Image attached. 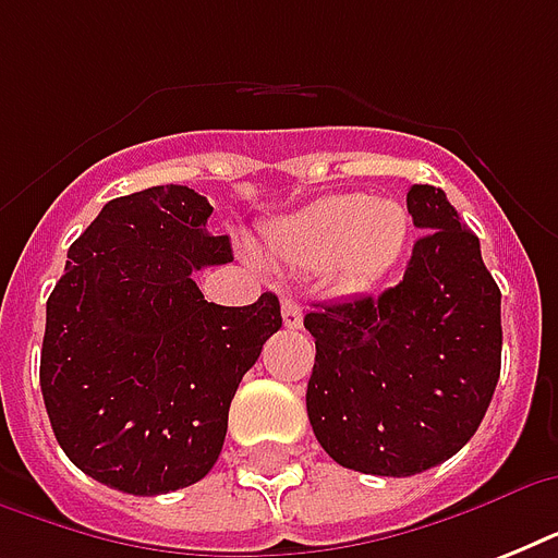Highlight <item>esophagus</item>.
<instances>
[{"label": "esophagus", "instance_id": "34e87169", "mask_svg": "<svg viewBox=\"0 0 558 558\" xmlns=\"http://www.w3.org/2000/svg\"><path fill=\"white\" fill-rule=\"evenodd\" d=\"M280 313H283V327L287 330H301V324H304V306L298 304L295 298H283Z\"/></svg>", "mask_w": 558, "mask_h": 558}]
</instances>
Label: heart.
Wrapping results in <instances>:
<instances>
[{
    "instance_id": "1",
    "label": "heart",
    "mask_w": 558,
    "mask_h": 558,
    "mask_svg": "<svg viewBox=\"0 0 558 558\" xmlns=\"http://www.w3.org/2000/svg\"><path fill=\"white\" fill-rule=\"evenodd\" d=\"M411 240L405 205L367 196H327L269 231L275 260L298 271H327L341 292H362L393 271Z\"/></svg>"
}]
</instances>
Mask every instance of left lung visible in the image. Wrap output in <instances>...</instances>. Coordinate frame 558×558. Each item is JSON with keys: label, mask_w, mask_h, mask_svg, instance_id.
I'll return each instance as SVG.
<instances>
[{"label": "left lung", "mask_w": 558, "mask_h": 558, "mask_svg": "<svg viewBox=\"0 0 558 558\" xmlns=\"http://www.w3.org/2000/svg\"><path fill=\"white\" fill-rule=\"evenodd\" d=\"M425 231L397 287L379 298L315 304L306 414L344 469L408 477L458 454L501 376V289L446 193L408 191Z\"/></svg>", "instance_id": "1"}]
</instances>
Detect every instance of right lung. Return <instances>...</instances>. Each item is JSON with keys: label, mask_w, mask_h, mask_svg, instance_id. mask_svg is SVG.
<instances>
[{"label": "right lung", "mask_w": 558, "mask_h": 558, "mask_svg": "<svg viewBox=\"0 0 558 558\" xmlns=\"http://www.w3.org/2000/svg\"><path fill=\"white\" fill-rule=\"evenodd\" d=\"M210 202L159 185L104 205L46 304L39 388L65 458L100 484L165 495L208 475L228 408L280 330L278 295L208 304L193 271L231 263Z\"/></svg>", "instance_id": "obj_1"}]
</instances>
